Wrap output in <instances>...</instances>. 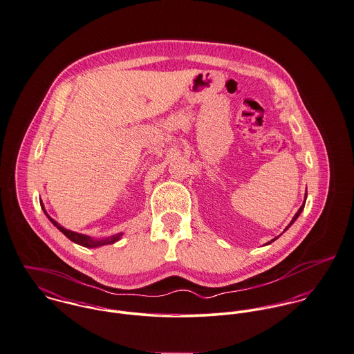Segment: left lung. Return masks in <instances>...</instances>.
Listing matches in <instances>:
<instances>
[{"instance_id": "left-lung-1", "label": "left lung", "mask_w": 354, "mask_h": 354, "mask_svg": "<svg viewBox=\"0 0 354 354\" xmlns=\"http://www.w3.org/2000/svg\"><path fill=\"white\" fill-rule=\"evenodd\" d=\"M306 199H307V192H306V196H304V202H303V205H301V206H300V209H299V210H297V213H296V214H295V216H293V218H292V221H290V223H289V225H288V227H286V228H285V231H286V230H288V228H289V227H290V225H292V224H293V223H295V221H296V220H297V218H299V216H300V214H301V212H303V209H304V205H306ZM285 231H283V232H285ZM275 239H277V237H274V239H272V240H270V241H268V243H266V244H270V243H272V241H274Z\"/></svg>"}]
</instances>
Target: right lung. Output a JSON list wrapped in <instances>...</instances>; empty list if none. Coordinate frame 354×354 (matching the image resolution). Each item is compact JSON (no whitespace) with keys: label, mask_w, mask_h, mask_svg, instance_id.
Masks as SVG:
<instances>
[{"label":"right lung","mask_w":354,"mask_h":354,"mask_svg":"<svg viewBox=\"0 0 354 354\" xmlns=\"http://www.w3.org/2000/svg\"><path fill=\"white\" fill-rule=\"evenodd\" d=\"M40 206H41V209H43L44 214H46V216H47V218L53 223V225H54V227H57V228H58L64 235L66 236L69 240H72L73 243L80 244V245H82V247H86V248H97V247H102V245L113 244V243H115V241L120 240V237L123 236V232H120V234H117V235L109 236V237H103V239H93V237H91V236L79 234V232H73V231H69V230H66V228L61 227L55 220H53V218L47 214V212H46V209H44V205H43V203H40Z\"/></svg>","instance_id":"obj_1"}]
</instances>
